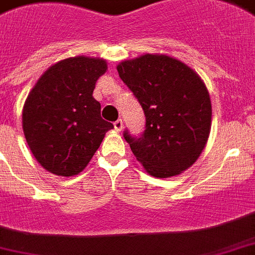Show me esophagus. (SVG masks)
<instances>
[{
	"instance_id": "esophagus-1",
	"label": "esophagus",
	"mask_w": 255,
	"mask_h": 255,
	"mask_svg": "<svg viewBox=\"0 0 255 255\" xmlns=\"http://www.w3.org/2000/svg\"><path fill=\"white\" fill-rule=\"evenodd\" d=\"M114 128L118 132H121L123 129V121L122 119H118L117 122H114Z\"/></svg>"
}]
</instances>
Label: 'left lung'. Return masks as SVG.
Returning <instances> with one entry per match:
<instances>
[{"label":"left lung","instance_id":"8db88e82","mask_svg":"<svg viewBox=\"0 0 255 255\" xmlns=\"http://www.w3.org/2000/svg\"><path fill=\"white\" fill-rule=\"evenodd\" d=\"M123 83L145 114L140 137L123 133L147 174L171 177L200 157L211 128V101L201 78L185 63L163 54H144L118 65Z\"/></svg>","mask_w":255,"mask_h":255}]
</instances>
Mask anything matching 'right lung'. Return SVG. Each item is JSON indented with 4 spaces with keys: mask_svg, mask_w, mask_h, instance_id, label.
<instances>
[{
    "mask_svg": "<svg viewBox=\"0 0 255 255\" xmlns=\"http://www.w3.org/2000/svg\"><path fill=\"white\" fill-rule=\"evenodd\" d=\"M108 70L101 58L72 57L49 67L23 108V131L33 157L45 170L74 176L87 167L114 126L101 118L93 98L98 78Z\"/></svg>",
    "mask_w": 255,
    "mask_h": 255,
    "instance_id": "add662e5",
    "label": "right lung"
}]
</instances>
